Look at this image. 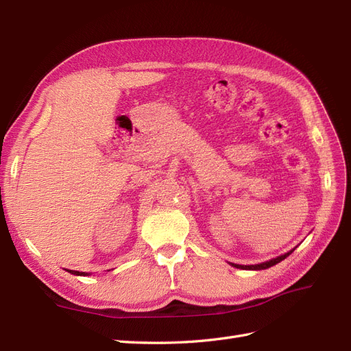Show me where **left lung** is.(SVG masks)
I'll return each instance as SVG.
<instances>
[{"label":"left lung","mask_w":351,"mask_h":351,"mask_svg":"<svg viewBox=\"0 0 351 351\" xmlns=\"http://www.w3.org/2000/svg\"><path fill=\"white\" fill-rule=\"evenodd\" d=\"M293 250H294V249H293ZM293 250H290V252H287V253L281 254V256H278V258H274V259H271V261L262 262V263H258V265H237V263H231V267L239 268V269H250V271H261V269H267V268H271V267H274V265L280 263L281 261H284L287 256H289V254H291V253H293Z\"/></svg>","instance_id":"1"}]
</instances>
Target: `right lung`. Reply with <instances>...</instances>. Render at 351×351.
<instances>
[{
    "mask_svg": "<svg viewBox=\"0 0 351 351\" xmlns=\"http://www.w3.org/2000/svg\"><path fill=\"white\" fill-rule=\"evenodd\" d=\"M70 274H73V275H89L88 272H79V271H70V269H67Z\"/></svg>",
    "mask_w": 351,
    "mask_h": 351,
    "instance_id": "right-lung-1",
    "label": "right lung"
}]
</instances>
